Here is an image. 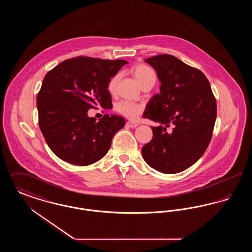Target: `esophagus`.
<instances>
[{"mask_svg": "<svg viewBox=\"0 0 252 252\" xmlns=\"http://www.w3.org/2000/svg\"><path fill=\"white\" fill-rule=\"evenodd\" d=\"M126 126H129V127H131V128H134V127H137V126H138V124H137V123H135V122L128 121V122L126 123Z\"/></svg>", "mask_w": 252, "mask_h": 252, "instance_id": "obj_1", "label": "esophagus"}]
</instances>
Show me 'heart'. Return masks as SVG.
<instances>
[{
    "mask_svg": "<svg viewBox=\"0 0 252 252\" xmlns=\"http://www.w3.org/2000/svg\"><path fill=\"white\" fill-rule=\"evenodd\" d=\"M131 72L133 76L135 77V79L137 80V82L141 85V87L146 83H149V82L155 83L156 74L154 71L151 68H149L148 66H145L143 64L137 65L132 69ZM118 80H119V74L114 75L109 80L108 90L110 92H113L115 90ZM115 110L118 113H120L121 115H123L128 119H134L142 113L143 107L137 103L131 102V101L122 100L115 105Z\"/></svg>",
    "mask_w": 252,
    "mask_h": 252,
    "instance_id": "heart-1",
    "label": "heart"
}]
</instances>
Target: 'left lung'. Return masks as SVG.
<instances>
[{"label":"left lung","instance_id":"1","mask_svg":"<svg viewBox=\"0 0 252 252\" xmlns=\"http://www.w3.org/2000/svg\"><path fill=\"white\" fill-rule=\"evenodd\" d=\"M160 81L159 94L149 100L144 118L154 121L153 138L142 154L150 167L176 174L192 166L211 142L216 100L203 72L171 55L145 60Z\"/></svg>","mask_w":252,"mask_h":252}]
</instances>
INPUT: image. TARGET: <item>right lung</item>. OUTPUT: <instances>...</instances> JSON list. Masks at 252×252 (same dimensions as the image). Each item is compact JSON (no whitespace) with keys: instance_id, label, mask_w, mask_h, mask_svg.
Returning a JSON list of instances; mask_svg holds the SVG:
<instances>
[{"instance_id":"obj_1","label":"right lung","mask_w":252,"mask_h":252,"mask_svg":"<svg viewBox=\"0 0 252 252\" xmlns=\"http://www.w3.org/2000/svg\"><path fill=\"white\" fill-rule=\"evenodd\" d=\"M127 61L78 57L47 72L36 96L38 124L50 149L64 161L90 165L108 153L126 121L105 114L100 120L88 110L111 108L108 82Z\"/></svg>"}]
</instances>
